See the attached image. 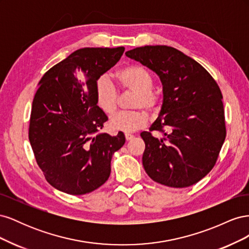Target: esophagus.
Instances as JSON below:
<instances>
[{
	"label": "esophagus",
	"instance_id": "1",
	"mask_svg": "<svg viewBox=\"0 0 249 249\" xmlns=\"http://www.w3.org/2000/svg\"><path fill=\"white\" fill-rule=\"evenodd\" d=\"M134 135H132V134H125V139H126V141H130V140H132V139H134Z\"/></svg>",
	"mask_w": 249,
	"mask_h": 249
}]
</instances>
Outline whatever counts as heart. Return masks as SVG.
<instances>
[{"label": "heart", "instance_id": "obj_1", "mask_svg": "<svg viewBox=\"0 0 249 249\" xmlns=\"http://www.w3.org/2000/svg\"><path fill=\"white\" fill-rule=\"evenodd\" d=\"M116 77L123 90L135 94L131 107L136 110L118 113L111 119V129L124 133L142 129L148 120L147 113L143 109L154 112L160 106V94L153 89V76L139 65H130L120 70ZM95 97L99 107L106 114L113 115L116 112L119 104V92L107 77L97 80Z\"/></svg>", "mask_w": 249, "mask_h": 249}]
</instances>
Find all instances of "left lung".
Returning a JSON list of instances; mask_svg holds the SVG:
<instances>
[{
  "instance_id": "8db88e82",
  "label": "left lung",
  "mask_w": 249,
  "mask_h": 249,
  "mask_svg": "<svg viewBox=\"0 0 249 249\" xmlns=\"http://www.w3.org/2000/svg\"><path fill=\"white\" fill-rule=\"evenodd\" d=\"M125 56L155 71L163 85L160 114L149 132L140 134L145 172L172 188L196 184L214 167L227 135L219 86L198 62L175 48L145 46Z\"/></svg>"
}]
</instances>
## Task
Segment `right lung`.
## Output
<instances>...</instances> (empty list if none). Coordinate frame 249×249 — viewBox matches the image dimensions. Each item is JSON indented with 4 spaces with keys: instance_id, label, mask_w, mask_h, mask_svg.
Listing matches in <instances>:
<instances>
[{
    "instance_id": "add662e5",
    "label": "right lung",
    "mask_w": 249,
    "mask_h": 249,
    "mask_svg": "<svg viewBox=\"0 0 249 249\" xmlns=\"http://www.w3.org/2000/svg\"><path fill=\"white\" fill-rule=\"evenodd\" d=\"M124 52L119 48L77 50L39 81L29 125V140L46 179L56 189L82 195L110 177L112 156L125 137L100 132L108 117L97 106L95 85Z\"/></svg>"
}]
</instances>
